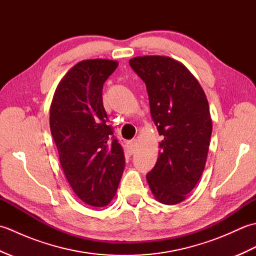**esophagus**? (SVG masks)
Segmentation results:
<instances>
[{"label":"esophagus","instance_id":"34e87169","mask_svg":"<svg viewBox=\"0 0 256 256\" xmlns=\"http://www.w3.org/2000/svg\"><path fill=\"white\" fill-rule=\"evenodd\" d=\"M136 146H138V140L136 138H134V140H130V142H128V148H130V150H131L132 154L135 152Z\"/></svg>","mask_w":256,"mask_h":256}]
</instances>
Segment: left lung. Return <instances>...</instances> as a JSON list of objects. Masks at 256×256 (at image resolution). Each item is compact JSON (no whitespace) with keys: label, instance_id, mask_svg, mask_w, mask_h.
<instances>
[{"label":"left lung","instance_id":"8db88e82","mask_svg":"<svg viewBox=\"0 0 256 256\" xmlns=\"http://www.w3.org/2000/svg\"><path fill=\"white\" fill-rule=\"evenodd\" d=\"M130 66L146 84L150 116L162 135L156 165L146 175L148 186L158 202L179 204L206 166L212 132L208 100L188 68L170 57H134Z\"/></svg>","mask_w":256,"mask_h":256}]
</instances>
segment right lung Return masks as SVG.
I'll return each mask as SVG.
<instances>
[{
  "instance_id": "add662e5",
  "label": "right lung",
  "mask_w": 256,
  "mask_h": 256,
  "mask_svg": "<svg viewBox=\"0 0 256 256\" xmlns=\"http://www.w3.org/2000/svg\"><path fill=\"white\" fill-rule=\"evenodd\" d=\"M118 64L108 59L76 64L58 84L50 110L64 176L80 200L99 208L116 196L125 164L102 101L103 84Z\"/></svg>"
}]
</instances>
